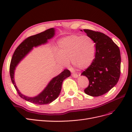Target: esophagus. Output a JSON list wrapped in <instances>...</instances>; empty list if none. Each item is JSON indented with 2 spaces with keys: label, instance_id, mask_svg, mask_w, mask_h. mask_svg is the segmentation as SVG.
<instances>
[{
  "label": "esophagus",
  "instance_id": "34e87169",
  "mask_svg": "<svg viewBox=\"0 0 132 132\" xmlns=\"http://www.w3.org/2000/svg\"><path fill=\"white\" fill-rule=\"evenodd\" d=\"M71 76H72L73 78H77L78 77V75L77 74H76V73H73L72 74H71Z\"/></svg>",
  "mask_w": 132,
  "mask_h": 132
}]
</instances>
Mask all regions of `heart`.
<instances>
[{"label": "heart", "mask_w": 132, "mask_h": 132, "mask_svg": "<svg viewBox=\"0 0 132 132\" xmlns=\"http://www.w3.org/2000/svg\"><path fill=\"white\" fill-rule=\"evenodd\" d=\"M58 51L55 59L60 65L67 66L70 61L72 65L85 69L93 62L95 45L92 39L86 35H70L58 42Z\"/></svg>", "instance_id": "1"}]
</instances>
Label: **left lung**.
I'll list each match as a JSON object with an SVG mask.
<instances>
[{
  "label": "left lung",
  "mask_w": 132,
  "mask_h": 132,
  "mask_svg": "<svg viewBox=\"0 0 132 132\" xmlns=\"http://www.w3.org/2000/svg\"><path fill=\"white\" fill-rule=\"evenodd\" d=\"M83 30L94 42L96 48L93 62L81 73L89 81V86L84 92L91 96H99L109 91L119 80L121 62L120 50L105 34L91 30Z\"/></svg>",
  "instance_id": "left-lung-1"
}]
</instances>
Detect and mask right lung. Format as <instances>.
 <instances>
[{
	"mask_svg": "<svg viewBox=\"0 0 132 132\" xmlns=\"http://www.w3.org/2000/svg\"><path fill=\"white\" fill-rule=\"evenodd\" d=\"M54 29L51 28L41 33L27 37L16 48L11 60L9 69L10 75L16 90L21 98L35 104H48L55 100L61 93L63 80L71 75L70 71L68 69L64 70L61 74L51 80L41 93L36 97H30L21 94L17 88L14 81V71L18 63L32 50L34 47L46 43L48 39L54 36Z\"/></svg>",
	"mask_w": 132,
	"mask_h": 132,
	"instance_id": "add662e5",
	"label": "right lung"
}]
</instances>
